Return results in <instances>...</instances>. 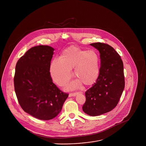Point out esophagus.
Wrapping results in <instances>:
<instances>
[{"mask_svg":"<svg viewBox=\"0 0 146 146\" xmlns=\"http://www.w3.org/2000/svg\"><path fill=\"white\" fill-rule=\"evenodd\" d=\"M78 94V93H70L69 94V97H75L76 96V95Z\"/></svg>","mask_w":146,"mask_h":146,"instance_id":"1","label":"esophagus"}]
</instances>
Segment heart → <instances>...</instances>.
Here are the masks:
<instances>
[{
	"mask_svg": "<svg viewBox=\"0 0 146 146\" xmlns=\"http://www.w3.org/2000/svg\"><path fill=\"white\" fill-rule=\"evenodd\" d=\"M100 59L93 50H86L71 46L64 49L60 59L56 58L50 66V74L53 81L60 86L67 83L72 77V69L77 79L69 86L71 89L80 86L82 84L89 86L94 83L100 71Z\"/></svg>",
	"mask_w": 146,
	"mask_h": 146,
	"instance_id": "1",
	"label": "heart"
}]
</instances>
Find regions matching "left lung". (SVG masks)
I'll use <instances>...</instances> for the list:
<instances>
[{
    "mask_svg": "<svg viewBox=\"0 0 146 146\" xmlns=\"http://www.w3.org/2000/svg\"><path fill=\"white\" fill-rule=\"evenodd\" d=\"M100 53L101 67L96 82L85 93L84 112L96 116L112 110L118 104L125 87L124 66L117 52L101 42L90 44Z\"/></svg>",
    "mask_w": 146,
    "mask_h": 146,
    "instance_id": "obj_1",
    "label": "left lung"
}]
</instances>
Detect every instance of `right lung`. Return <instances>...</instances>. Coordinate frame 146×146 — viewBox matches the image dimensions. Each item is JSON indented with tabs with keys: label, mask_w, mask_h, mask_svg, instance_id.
Masks as SVG:
<instances>
[{
	"label": "right lung",
	"mask_w": 146,
	"mask_h": 146,
	"mask_svg": "<svg viewBox=\"0 0 146 146\" xmlns=\"http://www.w3.org/2000/svg\"><path fill=\"white\" fill-rule=\"evenodd\" d=\"M54 50L48 45L34 46L16 66L14 85L19 104L25 112L43 120L56 117L68 96L53 83L50 76Z\"/></svg>",
	"instance_id": "right-lung-1"
}]
</instances>
